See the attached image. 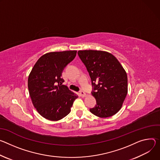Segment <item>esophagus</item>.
<instances>
[{
  "label": "esophagus",
  "mask_w": 160,
  "mask_h": 160,
  "mask_svg": "<svg viewBox=\"0 0 160 160\" xmlns=\"http://www.w3.org/2000/svg\"><path fill=\"white\" fill-rule=\"evenodd\" d=\"M80 94H81V96L82 97H84L86 96V94L85 92H83L82 90H81V91L80 92Z\"/></svg>",
  "instance_id": "34e87169"
}]
</instances>
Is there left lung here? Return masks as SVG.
<instances>
[{
    "label": "left lung",
    "instance_id": "obj_1",
    "mask_svg": "<svg viewBox=\"0 0 160 160\" xmlns=\"http://www.w3.org/2000/svg\"><path fill=\"white\" fill-rule=\"evenodd\" d=\"M78 54L89 72L92 95L97 105L90 112L100 118H108L121 108L128 93V78L117 58L107 51L80 50Z\"/></svg>",
    "mask_w": 160,
    "mask_h": 160
}]
</instances>
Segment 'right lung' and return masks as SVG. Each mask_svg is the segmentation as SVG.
<instances>
[{"mask_svg": "<svg viewBox=\"0 0 160 160\" xmlns=\"http://www.w3.org/2000/svg\"><path fill=\"white\" fill-rule=\"evenodd\" d=\"M77 51L46 53L39 58L28 76V88L32 103L43 118L58 121L70 112L78 95L71 92L62 74L76 56Z\"/></svg>", "mask_w": 160, "mask_h": 160, "instance_id": "obj_1", "label": "right lung"}]
</instances>
